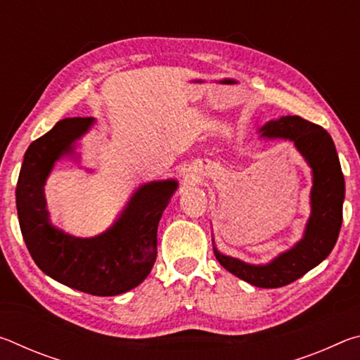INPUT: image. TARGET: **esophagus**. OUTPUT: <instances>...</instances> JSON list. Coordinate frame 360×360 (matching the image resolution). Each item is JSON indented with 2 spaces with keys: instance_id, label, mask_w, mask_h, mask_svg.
Masks as SVG:
<instances>
[{
  "instance_id": "34e87169",
  "label": "esophagus",
  "mask_w": 360,
  "mask_h": 360,
  "mask_svg": "<svg viewBox=\"0 0 360 360\" xmlns=\"http://www.w3.org/2000/svg\"><path fill=\"white\" fill-rule=\"evenodd\" d=\"M198 172H195V169H188V172H187V176H188V179H192V181H195V179H197L198 178Z\"/></svg>"
}]
</instances>
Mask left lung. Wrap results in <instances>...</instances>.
I'll use <instances>...</instances> for the list:
<instances>
[{
	"instance_id": "obj_1",
	"label": "left lung",
	"mask_w": 360,
	"mask_h": 360,
	"mask_svg": "<svg viewBox=\"0 0 360 360\" xmlns=\"http://www.w3.org/2000/svg\"><path fill=\"white\" fill-rule=\"evenodd\" d=\"M259 133L264 139H284L294 143L295 149L311 168V212L304 225L303 236L288 251L260 265L225 255L219 252L216 246L212 249L219 264L231 275L255 288L275 289L302 278L332 252L343 221L345 178L335 144L322 127L298 115H283L266 122Z\"/></svg>"
}]
</instances>
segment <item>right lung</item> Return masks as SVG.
<instances>
[{
	"label": "right lung",
	"instance_id": "add662e5",
	"mask_svg": "<svg viewBox=\"0 0 360 360\" xmlns=\"http://www.w3.org/2000/svg\"><path fill=\"white\" fill-rule=\"evenodd\" d=\"M94 124V117L63 119L28 146L15 203L25 245L47 276L85 294L111 297L148 278L157 257L158 222L179 182L163 179L139 186L114 224L100 235L81 238L56 227L47 211L46 181L63 157L79 160L76 143Z\"/></svg>",
	"mask_w": 360,
	"mask_h": 360
}]
</instances>
